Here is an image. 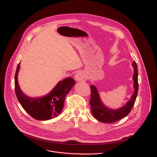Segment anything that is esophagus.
Returning <instances> with one entry per match:
<instances>
[{"instance_id": "obj_1", "label": "esophagus", "mask_w": 157, "mask_h": 157, "mask_svg": "<svg viewBox=\"0 0 157 157\" xmlns=\"http://www.w3.org/2000/svg\"><path fill=\"white\" fill-rule=\"evenodd\" d=\"M75 80L77 81H85L86 80V76L85 75V74L83 72H79L76 74L75 77Z\"/></svg>"}]
</instances>
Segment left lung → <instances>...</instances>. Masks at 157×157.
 <instances>
[{"instance_id":"obj_1","label":"left lung","mask_w":157,"mask_h":157,"mask_svg":"<svg viewBox=\"0 0 157 157\" xmlns=\"http://www.w3.org/2000/svg\"><path fill=\"white\" fill-rule=\"evenodd\" d=\"M132 66L134 70L132 78L134 79V92L126 104L118 109H111L105 106L101 100L96 87L94 85L90 86L91 97H90V104L91 106L92 114L98 121L105 123H114L126 117L131 111L136 100L139 88L138 70L136 62L132 63Z\"/></svg>"}]
</instances>
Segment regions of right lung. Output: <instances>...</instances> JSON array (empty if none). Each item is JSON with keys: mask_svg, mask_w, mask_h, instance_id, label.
Returning a JSON list of instances; mask_svg holds the SVG:
<instances>
[{"mask_svg": "<svg viewBox=\"0 0 157 157\" xmlns=\"http://www.w3.org/2000/svg\"><path fill=\"white\" fill-rule=\"evenodd\" d=\"M20 62L16 68L14 76V89L16 97L22 108L36 120L44 121L56 117L63 108L66 95L75 85L71 77L60 81L48 95L42 97L32 98L25 95L18 82V74Z\"/></svg>", "mask_w": 157, "mask_h": 157, "instance_id": "1", "label": "right lung"}]
</instances>
